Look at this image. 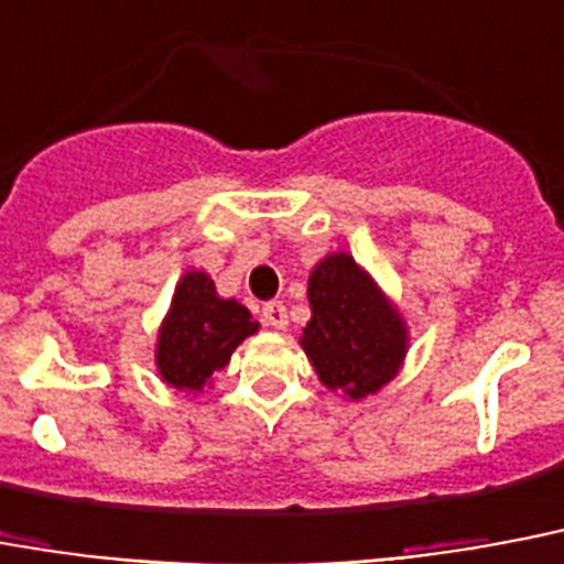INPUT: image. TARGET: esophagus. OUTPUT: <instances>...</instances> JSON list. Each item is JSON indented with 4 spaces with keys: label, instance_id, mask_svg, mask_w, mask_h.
I'll list each match as a JSON object with an SVG mask.
<instances>
[{
    "label": "esophagus",
    "instance_id": "esophagus-1",
    "mask_svg": "<svg viewBox=\"0 0 564 564\" xmlns=\"http://www.w3.org/2000/svg\"><path fill=\"white\" fill-rule=\"evenodd\" d=\"M261 323L270 328H285L288 326V308L282 303H268L261 308Z\"/></svg>",
    "mask_w": 564,
    "mask_h": 564
}]
</instances>
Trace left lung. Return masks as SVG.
<instances>
[{"label": "left lung", "instance_id": "obj_1", "mask_svg": "<svg viewBox=\"0 0 564 564\" xmlns=\"http://www.w3.org/2000/svg\"><path fill=\"white\" fill-rule=\"evenodd\" d=\"M308 303L300 344L319 381L355 402L378 393L408 352L402 314L349 253L326 256L311 270Z\"/></svg>", "mask_w": 564, "mask_h": 564}]
</instances>
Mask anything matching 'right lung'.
<instances>
[{"mask_svg":"<svg viewBox=\"0 0 564 564\" xmlns=\"http://www.w3.org/2000/svg\"><path fill=\"white\" fill-rule=\"evenodd\" d=\"M259 332V323L238 300H220L204 270L180 279L171 311L156 340V367L162 381L197 393L215 369L229 364L236 346Z\"/></svg>","mask_w":564,"mask_h":564,"instance_id":"add662e5","label":"right lung"}]
</instances>
